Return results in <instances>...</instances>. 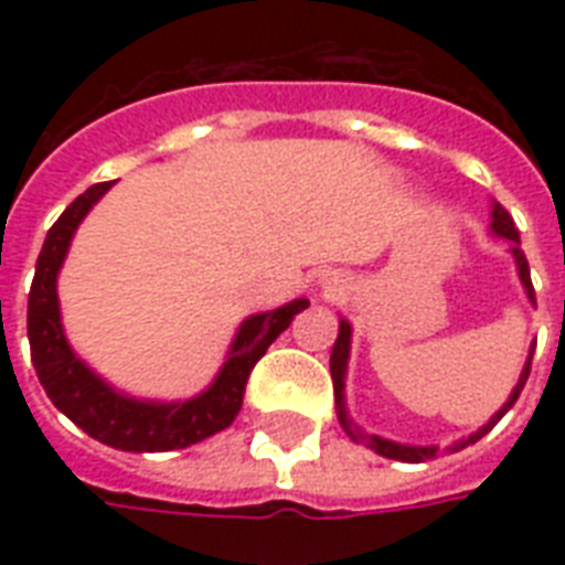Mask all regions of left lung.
Listing matches in <instances>:
<instances>
[{
  "instance_id": "obj_1",
  "label": "left lung",
  "mask_w": 565,
  "mask_h": 565,
  "mask_svg": "<svg viewBox=\"0 0 565 565\" xmlns=\"http://www.w3.org/2000/svg\"><path fill=\"white\" fill-rule=\"evenodd\" d=\"M492 231L499 234V237H508L510 239V252H513V257H516V266H519V278H522V284H525L527 290V299L534 301V284H531V269H527V257L525 252H522V246H519V231H516V222H513V216H510L504 207H501L499 202L492 204ZM349 343H352V328H349V322H340V334H337V343L334 349H331V377H334V404H337V416H340V425L345 428V434L354 439V443H363V446H370L372 451H377V455L390 457V460H402V463H422V460H430V457L439 455L437 446H402V443H393V439H384V437H375V434H363L358 425H354L352 419H349V413H345V402H343V377H345V363H349ZM531 361H534V345H531V358H527L525 370H522V377H519L516 390H513V395H510V402L501 407L495 416H492V422H487L478 434H472L469 439H463L460 443V448L463 446H472V443H478V439L483 437V434H490L492 425L504 416V413L516 404L519 393H522V386H525L527 375H531ZM457 448V446H455Z\"/></svg>"
}]
</instances>
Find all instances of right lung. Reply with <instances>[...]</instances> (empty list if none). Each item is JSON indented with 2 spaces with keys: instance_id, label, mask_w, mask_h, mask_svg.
Here are the masks:
<instances>
[{
  "instance_id": "1",
  "label": "right lung",
  "mask_w": 565,
  "mask_h": 565,
  "mask_svg": "<svg viewBox=\"0 0 565 565\" xmlns=\"http://www.w3.org/2000/svg\"><path fill=\"white\" fill-rule=\"evenodd\" d=\"M108 188L110 181H102V184L84 190L57 216V222L43 239L34 281H31L29 290L31 363H34L40 384L57 411L70 416L84 434H90L93 439H99L105 446L119 448V451L188 448L199 439L213 437L216 430L228 428L234 422V416L243 407L246 381L255 370V363L275 343V337L290 328L296 313L308 308V299H296L284 308L246 319L216 381L190 402L154 404L119 395L117 390H110L105 381L93 375L66 345L55 292L57 269L64 264L66 248H70V239L78 228V222L84 220V213L90 211L93 204L99 202Z\"/></svg>"
}]
</instances>
